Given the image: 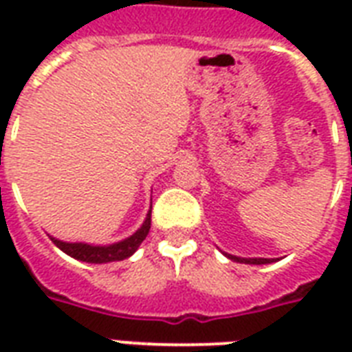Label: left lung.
Masks as SVG:
<instances>
[{"instance_id":"8db88e82","label":"left lung","mask_w":352,"mask_h":352,"mask_svg":"<svg viewBox=\"0 0 352 352\" xmlns=\"http://www.w3.org/2000/svg\"><path fill=\"white\" fill-rule=\"evenodd\" d=\"M228 257L237 263H250V265H265V263H270V259H263V257H256V259H245V257H235V256H228Z\"/></svg>"}]
</instances>
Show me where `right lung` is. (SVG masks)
<instances>
[{
	"label": "right lung",
	"instance_id": "add662e5",
	"mask_svg": "<svg viewBox=\"0 0 352 352\" xmlns=\"http://www.w3.org/2000/svg\"><path fill=\"white\" fill-rule=\"evenodd\" d=\"M149 226H151V212L148 214L144 225L138 228L131 237L120 241V243H115V245L109 246H91L84 245V243H63V241H58L54 237H51L52 243L63 250L65 254H69L74 259H80V261L85 263H109V261H122L126 259L131 254H135L140 243L146 239V235L149 232Z\"/></svg>",
	"mask_w": 352,
	"mask_h": 352
}]
</instances>
